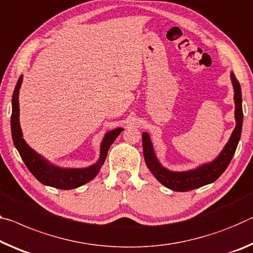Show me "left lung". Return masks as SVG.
Here are the masks:
<instances>
[{
  "label": "left lung",
  "instance_id": "1",
  "mask_svg": "<svg viewBox=\"0 0 253 253\" xmlns=\"http://www.w3.org/2000/svg\"><path fill=\"white\" fill-rule=\"evenodd\" d=\"M232 84L234 87V102H235V122L236 125L232 133L230 139L226 143L225 147L220 152V154L213 162L203 164L195 170L184 172H173L167 170L159 163L156 159L153 145L151 143L150 135L144 133L143 135V152L145 163L154 177L161 182L163 186L174 191H189L196 188L203 187L205 184L214 182L217 180L220 174L226 170L232 158L235 153L240 137H241L242 123H243V111H242V94L241 86L234 73H231Z\"/></svg>",
  "mask_w": 253,
  "mask_h": 253
}]
</instances>
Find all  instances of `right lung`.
I'll return each mask as SVG.
<instances>
[{
  "label": "right lung",
  "instance_id": "right-lung-1",
  "mask_svg": "<svg viewBox=\"0 0 253 253\" xmlns=\"http://www.w3.org/2000/svg\"><path fill=\"white\" fill-rule=\"evenodd\" d=\"M22 83V75L20 76L15 89L12 95V115H11V131L12 139H13L14 146L17 147L20 156L28 169L35 175L38 181L46 186H50L57 189L70 190L78 188L82 184L91 181L99 173V170L103 162L106 161L108 150L118 135L123 131V128H116V129L107 133L105 138L100 146V159L99 161L85 169H62V168L55 167L46 161L42 156L28 146V144L22 138V131L19 123V90Z\"/></svg>",
  "mask_w": 253,
  "mask_h": 253
}]
</instances>
